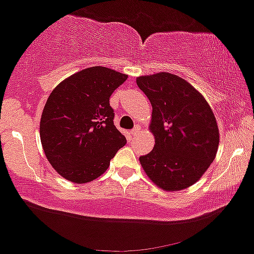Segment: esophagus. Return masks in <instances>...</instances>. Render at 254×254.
<instances>
[{
  "instance_id": "1",
  "label": "esophagus",
  "mask_w": 254,
  "mask_h": 254,
  "mask_svg": "<svg viewBox=\"0 0 254 254\" xmlns=\"http://www.w3.org/2000/svg\"><path fill=\"white\" fill-rule=\"evenodd\" d=\"M140 130H141V127H138V125H136L135 127H133V129L131 130V135L132 136H135V135H137L138 132H140Z\"/></svg>"
}]
</instances>
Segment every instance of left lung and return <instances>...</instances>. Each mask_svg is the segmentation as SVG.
<instances>
[{"instance_id": "left-lung-1", "label": "left lung", "mask_w": 254, "mask_h": 254, "mask_svg": "<svg viewBox=\"0 0 254 254\" xmlns=\"http://www.w3.org/2000/svg\"><path fill=\"white\" fill-rule=\"evenodd\" d=\"M138 88L152 105V152L140 163L152 182L166 191L182 190L201 178L217 154L219 131L205 97L176 74L141 76Z\"/></svg>"}]
</instances>
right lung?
<instances>
[{"label":"right lung","instance_id":"obj_1","mask_svg":"<svg viewBox=\"0 0 254 254\" xmlns=\"http://www.w3.org/2000/svg\"><path fill=\"white\" fill-rule=\"evenodd\" d=\"M127 74L94 66L55 86L43 108L40 136L54 170L74 183L100 177L127 138L114 127L112 93Z\"/></svg>","mask_w":254,"mask_h":254}]
</instances>
